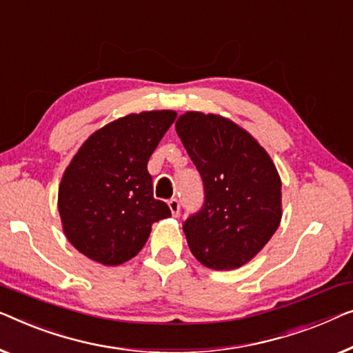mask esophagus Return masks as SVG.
Listing matches in <instances>:
<instances>
[{
  "mask_svg": "<svg viewBox=\"0 0 353 353\" xmlns=\"http://www.w3.org/2000/svg\"><path fill=\"white\" fill-rule=\"evenodd\" d=\"M168 208H170L173 216H178V213H180V202H178V199H170L168 201Z\"/></svg>",
  "mask_w": 353,
  "mask_h": 353,
  "instance_id": "34e87169",
  "label": "esophagus"
}]
</instances>
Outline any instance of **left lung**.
Wrapping results in <instances>:
<instances>
[{
  "mask_svg": "<svg viewBox=\"0 0 353 353\" xmlns=\"http://www.w3.org/2000/svg\"><path fill=\"white\" fill-rule=\"evenodd\" d=\"M176 134L201 173L203 205L183 223L191 253L216 270L256 256L282 219V181L264 148L237 124L189 111Z\"/></svg>",
  "mask_w": 353,
  "mask_h": 353,
  "instance_id": "1",
  "label": "left lung"
}]
</instances>
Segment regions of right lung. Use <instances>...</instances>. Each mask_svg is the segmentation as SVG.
<instances>
[{"instance_id": "1", "label": "right lung", "mask_w": 353, "mask_h": 353, "mask_svg": "<svg viewBox=\"0 0 353 353\" xmlns=\"http://www.w3.org/2000/svg\"><path fill=\"white\" fill-rule=\"evenodd\" d=\"M175 111H145L92 134L66 167L59 213L71 245L94 261L117 265L139 254L152 223L172 216L152 196L148 161Z\"/></svg>"}]
</instances>
